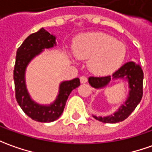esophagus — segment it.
I'll return each instance as SVG.
<instances>
[{"label": "esophagus", "mask_w": 152, "mask_h": 152, "mask_svg": "<svg viewBox=\"0 0 152 152\" xmlns=\"http://www.w3.org/2000/svg\"><path fill=\"white\" fill-rule=\"evenodd\" d=\"M80 80L81 83H86L87 82V77L86 76H81L80 77Z\"/></svg>", "instance_id": "esophagus-1"}]
</instances>
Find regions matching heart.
Returning <instances> with one entry per match:
<instances>
[{
    "mask_svg": "<svg viewBox=\"0 0 152 152\" xmlns=\"http://www.w3.org/2000/svg\"><path fill=\"white\" fill-rule=\"evenodd\" d=\"M73 53L80 60H88L90 70L98 75H107L123 62L126 48L121 41L103 32H90L76 37Z\"/></svg>",
    "mask_w": 152,
    "mask_h": 152,
    "instance_id": "1",
    "label": "heart"
}]
</instances>
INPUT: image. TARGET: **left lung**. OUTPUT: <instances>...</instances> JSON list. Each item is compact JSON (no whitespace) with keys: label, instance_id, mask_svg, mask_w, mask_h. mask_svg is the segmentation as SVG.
Here are the masks:
<instances>
[{"label":"left lung","instance_id":"obj_1","mask_svg":"<svg viewBox=\"0 0 152 152\" xmlns=\"http://www.w3.org/2000/svg\"><path fill=\"white\" fill-rule=\"evenodd\" d=\"M143 76L144 75L141 66L135 62L130 61L124 64L121 67L112 74V76L104 77H89V84L96 89H101L102 87H105L111 80L119 78L127 80L130 88L126 101L120 106L118 111L115 112L113 115L104 117L93 115L94 118L104 123H117L126 119L136 109L142 98Z\"/></svg>","mask_w":152,"mask_h":152}]
</instances>
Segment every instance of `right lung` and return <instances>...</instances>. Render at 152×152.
I'll list each match as a JSON object with an SVG mask.
<instances>
[{"mask_svg": "<svg viewBox=\"0 0 152 152\" xmlns=\"http://www.w3.org/2000/svg\"><path fill=\"white\" fill-rule=\"evenodd\" d=\"M56 46V37L41 28L31 34L18 48L14 67L15 99L22 111L29 117L39 122H51L62 114L66 102L72 90L80 86V79L62 81L59 87V94L53 103L48 106L39 105L31 98L25 80L26 69L29 62L44 49Z\"/></svg>", "mask_w": 152, "mask_h": 152, "instance_id": "add662e5", "label": "right lung"}]
</instances>
